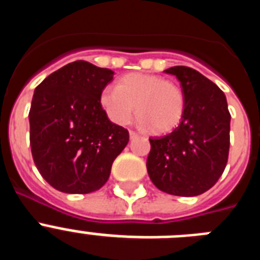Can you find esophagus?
<instances>
[{
    "mask_svg": "<svg viewBox=\"0 0 260 260\" xmlns=\"http://www.w3.org/2000/svg\"><path fill=\"white\" fill-rule=\"evenodd\" d=\"M139 137V134H138L137 132H133V130H130V139H134V138Z\"/></svg>",
    "mask_w": 260,
    "mask_h": 260,
    "instance_id": "esophagus-1",
    "label": "esophagus"
}]
</instances>
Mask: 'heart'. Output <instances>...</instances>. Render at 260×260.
<instances>
[{"label":"heart","mask_w":260,"mask_h":260,"mask_svg":"<svg viewBox=\"0 0 260 260\" xmlns=\"http://www.w3.org/2000/svg\"><path fill=\"white\" fill-rule=\"evenodd\" d=\"M100 103L108 118L117 125H126L134 112L143 126L153 133H165L180 123L185 108L181 87L158 75L132 73L107 87Z\"/></svg>","instance_id":"b5f03b06"}]
</instances>
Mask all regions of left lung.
Segmentation results:
<instances>
[{
    "instance_id": "8db88e82",
    "label": "left lung",
    "mask_w": 260,
    "mask_h": 260,
    "mask_svg": "<svg viewBox=\"0 0 260 260\" xmlns=\"http://www.w3.org/2000/svg\"><path fill=\"white\" fill-rule=\"evenodd\" d=\"M165 73L181 82L185 108L173 132L150 138L147 172L158 190L195 197L210 190L226 167L231 113L224 92L197 70L174 66Z\"/></svg>"
}]
</instances>
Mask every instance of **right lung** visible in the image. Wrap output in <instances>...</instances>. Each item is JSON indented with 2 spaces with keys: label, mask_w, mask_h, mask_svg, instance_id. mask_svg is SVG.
I'll list each match as a JSON object with an SVG mask.
<instances>
[{
  "label": "right lung",
  "mask_w": 260,
  "mask_h": 260,
  "mask_svg": "<svg viewBox=\"0 0 260 260\" xmlns=\"http://www.w3.org/2000/svg\"><path fill=\"white\" fill-rule=\"evenodd\" d=\"M113 71L75 61L48 75L29 109V144L38 171L52 187L88 194L109 178L128 132L110 122L100 95Z\"/></svg>",
  "instance_id": "right-lung-1"
}]
</instances>
